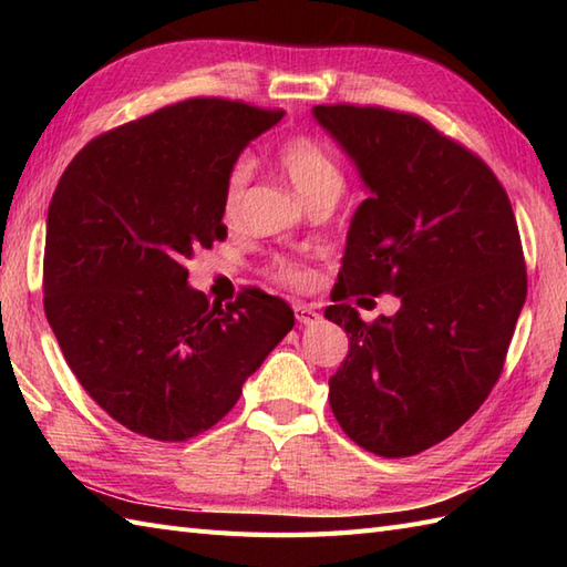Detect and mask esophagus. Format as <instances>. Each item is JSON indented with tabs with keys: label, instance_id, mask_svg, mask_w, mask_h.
<instances>
[{
	"label": "esophagus",
	"instance_id": "obj_1",
	"mask_svg": "<svg viewBox=\"0 0 567 567\" xmlns=\"http://www.w3.org/2000/svg\"><path fill=\"white\" fill-rule=\"evenodd\" d=\"M295 315H297V321L305 323V327L307 323H317L321 319L319 311L309 305H295Z\"/></svg>",
	"mask_w": 567,
	"mask_h": 567
}]
</instances>
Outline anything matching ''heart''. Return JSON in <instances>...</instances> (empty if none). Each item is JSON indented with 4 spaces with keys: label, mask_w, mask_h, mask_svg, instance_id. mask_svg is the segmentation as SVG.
I'll return each mask as SVG.
<instances>
[{
    "label": "heart",
    "mask_w": 567,
    "mask_h": 567,
    "mask_svg": "<svg viewBox=\"0 0 567 567\" xmlns=\"http://www.w3.org/2000/svg\"><path fill=\"white\" fill-rule=\"evenodd\" d=\"M277 165L282 167L285 175L290 177L295 189L302 195L309 204L319 197H341L346 187V175L341 165L336 163L333 155L323 143L309 134H297L277 143L275 148ZM252 165L248 158H238L226 171L224 185H221V219L226 224H236L244 214L246 192L250 185ZM272 277L277 282L285 285H305L307 272L292 260H277L272 268Z\"/></svg>",
    "instance_id": "b5f03b06"
}]
</instances>
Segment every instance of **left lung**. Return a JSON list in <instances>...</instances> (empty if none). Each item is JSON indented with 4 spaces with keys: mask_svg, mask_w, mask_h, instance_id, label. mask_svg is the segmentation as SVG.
<instances>
[{
    "mask_svg": "<svg viewBox=\"0 0 567 567\" xmlns=\"http://www.w3.org/2000/svg\"><path fill=\"white\" fill-rule=\"evenodd\" d=\"M311 114L370 189L323 311L348 333L329 380L333 416L360 449L416 455L461 429L499 380L526 299L519 228L495 173L426 118L355 104ZM384 291L403 307L372 324L344 302Z\"/></svg>",
    "mask_w": 567,
    "mask_h": 567,
    "instance_id": "obj_1",
    "label": "left lung"
}]
</instances>
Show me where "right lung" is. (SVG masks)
<instances>
[{"mask_svg":"<svg viewBox=\"0 0 567 567\" xmlns=\"http://www.w3.org/2000/svg\"><path fill=\"white\" fill-rule=\"evenodd\" d=\"M282 110L185 100L92 138L53 192L43 307L70 370L118 424L187 441L238 402L295 327L280 297L209 302L187 260L226 238L221 185Z\"/></svg>","mask_w":567,"mask_h":567,"instance_id":"1","label":"right lung"}]
</instances>
